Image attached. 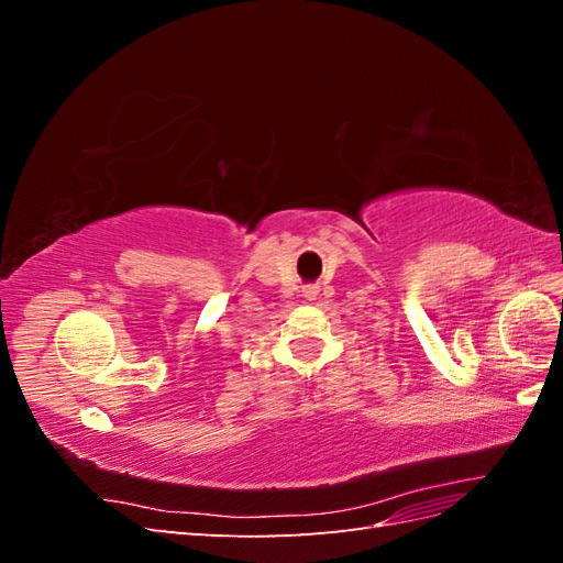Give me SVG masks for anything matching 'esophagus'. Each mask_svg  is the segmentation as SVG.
Segmentation results:
<instances>
[{"label":"esophagus","mask_w":563,"mask_h":563,"mask_svg":"<svg viewBox=\"0 0 563 563\" xmlns=\"http://www.w3.org/2000/svg\"><path fill=\"white\" fill-rule=\"evenodd\" d=\"M319 296V288L317 286H305L302 288V298L305 300H314Z\"/></svg>","instance_id":"esophagus-1"}]
</instances>
